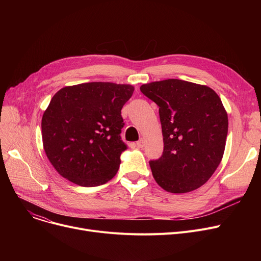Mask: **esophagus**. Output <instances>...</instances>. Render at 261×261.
I'll list each match as a JSON object with an SVG mask.
<instances>
[{
    "label": "esophagus",
    "instance_id": "obj_1",
    "mask_svg": "<svg viewBox=\"0 0 261 261\" xmlns=\"http://www.w3.org/2000/svg\"><path fill=\"white\" fill-rule=\"evenodd\" d=\"M135 145H136V147H138V148H143L144 145H145V142H144L143 139H141L139 142H136Z\"/></svg>",
    "mask_w": 261,
    "mask_h": 261
}]
</instances>
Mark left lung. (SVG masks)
I'll use <instances>...</instances> for the list:
<instances>
[{
	"label": "left lung",
	"instance_id": "obj_1",
	"mask_svg": "<svg viewBox=\"0 0 261 261\" xmlns=\"http://www.w3.org/2000/svg\"><path fill=\"white\" fill-rule=\"evenodd\" d=\"M159 106L164 151L150 161L155 182L171 194L206 183L220 164L228 118L218 94L207 86L166 79L141 86Z\"/></svg>",
	"mask_w": 261,
	"mask_h": 261
}]
</instances>
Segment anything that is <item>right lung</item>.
Segmentation results:
<instances>
[{"label":"right lung","mask_w":261,"mask_h":261,"mask_svg":"<svg viewBox=\"0 0 261 261\" xmlns=\"http://www.w3.org/2000/svg\"><path fill=\"white\" fill-rule=\"evenodd\" d=\"M134 87L87 82L53 96L41 121L45 154L57 172L79 186H99L116 174L120 154L121 109Z\"/></svg>","instance_id":"add662e5"}]
</instances>
